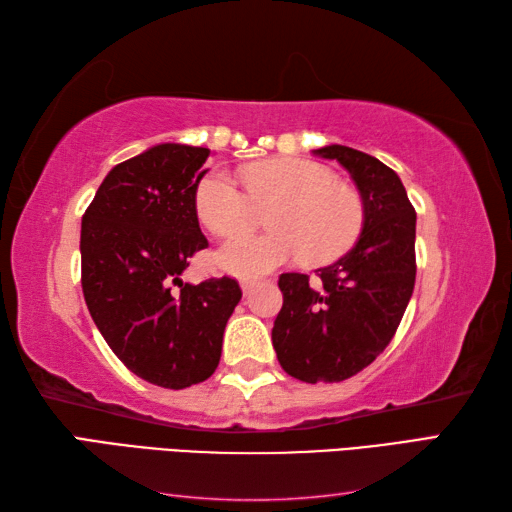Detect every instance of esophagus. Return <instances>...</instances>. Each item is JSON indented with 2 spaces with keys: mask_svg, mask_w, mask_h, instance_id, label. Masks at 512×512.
Instances as JSON below:
<instances>
[{
  "mask_svg": "<svg viewBox=\"0 0 512 512\" xmlns=\"http://www.w3.org/2000/svg\"><path fill=\"white\" fill-rule=\"evenodd\" d=\"M239 286H242V292H244V297H248L250 292L255 290V286H257V281L255 279H242L239 281Z\"/></svg>",
  "mask_w": 512,
  "mask_h": 512,
  "instance_id": "esophagus-1",
  "label": "esophagus"
}]
</instances>
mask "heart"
I'll return each mask as SVG.
<instances>
[{
	"label": "heart",
	"mask_w": 512,
	"mask_h": 512,
	"mask_svg": "<svg viewBox=\"0 0 512 512\" xmlns=\"http://www.w3.org/2000/svg\"><path fill=\"white\" fill-rule=\"evenodd\" d=\"M245 193L224 169L200 180L195 211L217 235L241 230L252 219V202L269 203L268 234H238L217 248L215 262L237 277L266 275L306 255L310 264H328L350 248L363 226V204L339 187L334 173L310 160H268L242 169Z\"/></svg>",
	"instance_id": "obj_1"
}]
</instances>
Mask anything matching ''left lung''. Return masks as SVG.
Returning a JSON list of instances; mask_svg holds the SVG:
<instances>
[{"mask_svg":"<svg viewBox=\"0 0 512 512\" xmlns=\"http://www.w3.org/2000/svg\"><path fill=\"white\" fill-rule=\"evenodd\" d=\"M314 156L350 173L363 202L356 244L317 279L284 273V306L273 345L281 367L303 383H339L367 367L389 345L416 284V211L398 173L345 145Z\"/></svg>","mask_w":512,"mask_h":512,"instance_id":"obj_1","label":"left lung"}]
</instances>
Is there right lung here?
Segmentation results:
<instances>
[{
    "label": "right lung",
    "instance_id": "obj_1",
    "mask_svg": "<svg viewBox=\"0 0 512 512\" xmlns=\"http://www.w3.org/2000/svg\"><path fill=\"white\" fill-rule=\"evenodd\" d=\"M209 154L180 143L145 149L107 173L81 222V284L96 328L127 369L167 389L215 372L242 299L231 277L180 279L209 246L195 211Z\"/></svg>",
    "mask_w": 512,
    "mask_h": 512
}]
</instances>
